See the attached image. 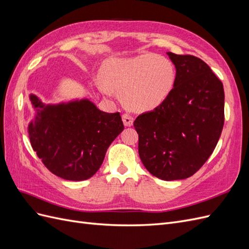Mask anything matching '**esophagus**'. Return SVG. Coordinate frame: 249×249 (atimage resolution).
<instances>
[{
  "instance_id": "1",
  "label": "esophagus",
  "mask_w": 249,
  "mask_h": 249,
  "mask_svg": "<svg viewBox=\"0 0 249 249\" xmlns=\"http://www.w3.org/2000/svg\"><path fill=\"white\" fill-rule=\"evenodd\" d=\"M123 122L125 126H132L134 123V118L129 114H124L123 115Z\"/></svg>"
}]
</instances>
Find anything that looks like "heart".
<instances>
[{"mask_svg":"<svg viewBox=\"0 0 249 249\" xmlns=\"http://www.w3.org/2000/svg\"><path fill=\"white\" fill-rule=\"evenodd\" d=\"M102 83L122 96L124 106L136 112L154 110L169 96L176 69L169 59L144 54L112 58L102 67Z\"/></svg>","mask_w":249,"mask_h":249,"instance_id":"1","label":"heart"}]
</instances>
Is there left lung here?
I'll return each instance as SVG.
<instances>
[{
    "instance_id": "left-lung-1",
    "label": "left lung",
    "mask_w": 249,
    "mask_h": 249,
    "mask_svg": "<svg viewBox=\"0 0 249 249\" xmlns=\"http://www.w3.org/2000/svg\"><path fill=\"white\" fill-rule=\"evenodd\" d=\"M167 55L176 66L175 86L159 107L135 119L134 126L144 167L161 179L176 180L193 176L212 155L224 124V90L201 59Z\"/></svg>"
}]
</instances>
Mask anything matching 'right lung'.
Returning <instances> with one entry per match:
<instances>
[{"instance_id": "1", "label": "right lung", "mask_w": 249, "mask_h": 249, "mask_svg": "<svg viewBox=\"0 0 249 249\" xmlns=\"http://www.w3.org/2000/svg\"><path fill=\"white\" fill-rule=\"evenodd\" d=\"M35 114L29 139L46 167L67 180H84L100 169L107 149L124 131L118 112L101 111L89 99L44 104L29 95Z\"/></svg>"}]
</instances>
